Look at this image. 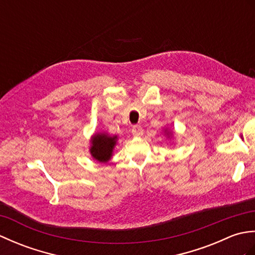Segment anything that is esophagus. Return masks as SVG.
<instances>
[{
    "label": "esophagus",
    "instance_id": "obj_1",
    "mask_svg": "<svg viewBox=\"0 0 255 255\" xmlns=\"http://www.w3.org/2000/svg\"><path fill=\"white\" fill-rule=\"evenodd\" d=\"M132 134L136 137L139 136H142L143 134V129L141 126H139V125H136V126L132 127Z\"/></svg>",
    "mask_w": 255,
    "mask_h": 255
}]
</instances>
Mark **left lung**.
<instances>
[{"label": "left lung", "instance_id": "1", "mask_svg": "<svg viewBox=\"0 0 255 255\" xmlns=\"http://www.w3.org/2000/svg\"><path fill=\"white\" fill-rule=\"evenodd\" d=\"M167 134H169V133H167Z\"/></svg>", "mask_w": 255, "mask_h": 255}]
</instances>
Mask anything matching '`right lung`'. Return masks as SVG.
Masks as SVG:
<instances>
[{
    "mask_svg": "<svg viewBox=\"0 0 255 255\" xmlns=\"http://www.w3.org/2000/svg\"><path fill=\"white\" fill-rule=\"evenodd\" d=\"M117 136H110V134L105 132L95 133L91 138V155L96 161L102 162V163H106L112 158L113 150L115 148Z\"/></svg>",
    "mask_w": 255,
    "mask_h": 255,
    "instance_id": "1",
    "label": "right lung"
}]
</instances>
